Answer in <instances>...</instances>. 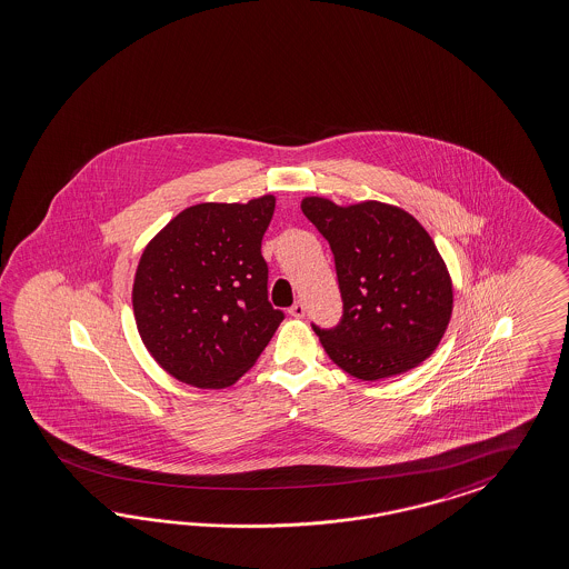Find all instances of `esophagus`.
I'll list each match as a JSON object with an SVG mask.
<instances>
[{"label": "esophagus", "mask_w": 569, "mask_h": 569, "mask_svg": "<svg viewBox=\"0 0 569 569\" xmlns=\"http://www.w3.org/2000/svg\"><path fill=\"white\" fill-rule=\"evenodd\" d=\"M289 315L295 316V318H303L306 316V306L301 301H295L291 310H289Z\"/></svg>", "instance_id": "34e87169"}]
</instances>
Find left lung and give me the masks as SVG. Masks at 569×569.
Masks as SVG:
<instances>
[{
  "label": "left lung",
  "mask_w": 569,
  "mask_h": 569,
  "mask_svg": "<svg viewBox=\"0 0 569 569\" xmlns=\"http://www.w3.org/2000/svg\"><path fill=\"white\" fill-rule=\"evenodd\" d=\"M301 211L331 247L343 303L336 327L312 322L325 352L362 381L418 367L437 350L453 308L432 238L409 212L376 200L337 207L312 196Z\"/></svg>",
  "instance_id": "left-lung-1"
}]
</instances>
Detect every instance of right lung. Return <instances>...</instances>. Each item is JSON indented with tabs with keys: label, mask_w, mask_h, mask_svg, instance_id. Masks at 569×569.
Here are the masks:
<instances>
[{
	"label": "right lung",
	"mask_w": 569,
	"mask_h": 569,
	"mask_svg": "<svg viewBox=\"0 0 569 569\" xmlns=\"http://www.w3.org/2000/svg\"><path fill=\"white\" fill-rule=\"evenodd\" d=\"M274 196L249 204H196L141 254L132 308L162 369L198 388H226L266 350L284 312L268 299L261 240Z\"/></svg>",
	"instance_id": "obj_1"
}]
</instances>
